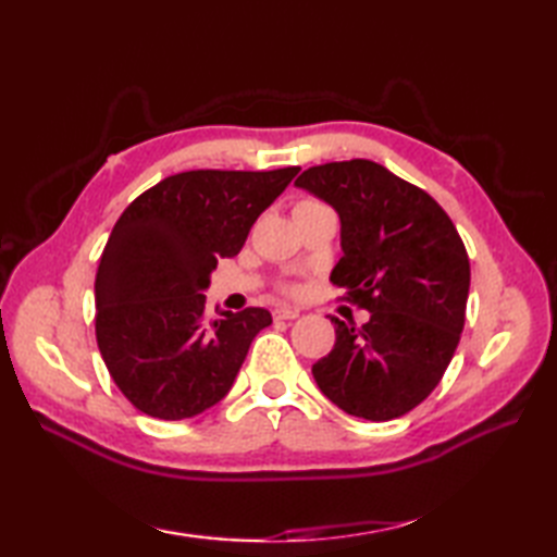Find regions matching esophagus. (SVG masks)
<instances>
[{
	"label": "esophagus",
	"instance_id": "1",
	"mask_svg": "<svg viewBox=\"0 0 557 557\" xmlns=\"http://www.w3.org/2000/svg\"><path fill=\"white\" fill-rule=\"evenodd\" d=\"M299 318L297 309H275V321H294Z\"/></svg>",
	"mask_w": 557,
	"mask_h": 557
}]
</instances>
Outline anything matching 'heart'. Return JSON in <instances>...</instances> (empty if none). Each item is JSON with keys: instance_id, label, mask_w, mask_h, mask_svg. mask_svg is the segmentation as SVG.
<instances>
[{"instance_id": "obj_1", "label": "heart", "mask_w": 557, "mask_h": 557, "mask_svg": "<svg viewBox=\"0 0 557 557\" xmlns=\"http://www.w3.org/2000/svg\"><path fill=\"white\" fill-rule=\"evenodd\" d=\"M313 203V200H304V203H299V206H311Z\"/></svg>"}]
</instances>
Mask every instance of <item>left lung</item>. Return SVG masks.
I'll list each match as a JSON object with an SVG mask.
<instances>
[{
	"mask_svg": "<svg viewBox=\"0 0 557 557\" xmlns=\"http://www.w3.org/2000/svg\"><path fill=\"white\" fill-rule=\"evenodd\" d=\"M294 184L337 210L342 258L330 282L371 313L361 327L333 318L335 347L313 363L315 383L351 417H405L459 345L471 280L465 242L423 188L377 162L318 164Z\"/></svg>",
	"mask_w": 557,
	"mask_h": 557,
	"instance_id": "1",
	"label": "left lung"
}]
</instances>
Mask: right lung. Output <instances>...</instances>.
<instances>
[{"instance_id": "add662e5", "label": "right lung", "mask_w": 557, "mask_h": 557, "mask_svg": "<svg viewBox=\"0 0 557 557\" xmlns=\"http://www.w3.org/2000/svg\"><path fill=\"white\" fill-rule=\"evenodd\" d=\"M299 168L172 174L128 206L96 275V337L122 395L152 419L182 421L230 393L265 309L208 315L210 272Z\"/></svg>"}]
</instances>
